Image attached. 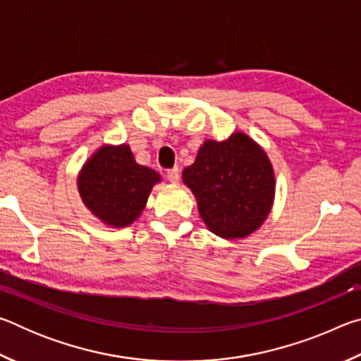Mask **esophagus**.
Masks as SVG:
<instances>
[{
    "instance_id": "34e87169",
    "label": "esophagus",
    "mask_w": 361,
    "mask_h": 361,
    "mask_svg": "<svg viewBox=\"0 0 361 361\" xmlns=\"http://www.w3.org/2000/svg\"><path fill=\"white\" fill-rule=\"evenodd\" d=\"M167 178H169L170 183H178V180H180V170H178V167L170 169L169 172H167Z\"/></svg>"
}]
</instances>
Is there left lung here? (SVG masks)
Instances as JSON below:
<instances>
[{"instance_id":"obj_1","label":"left lung","mask_w":361,"mask_h":361,"mask_svg":"<svg viewBox=\"0 0 361 361\" xmlns=\"http://www.w3.org/2000/svg\"><path fill=\"white\" fill-rule=\"evenodd\" d=\"M183 181L197 199L200 218L213 234L240 239L252 234L271 212L276 178L271 161L252 138L235 132L207 140Z\"/></svg>"}]
</instances>
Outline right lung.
Returning <instances> with one entry per match:
<instances>
[{
  "label": "right lung",
  "mask_w": 361,
  "mask_h": 361,
  "mask_svg": "<svg viewBox=\"0 0 361 361\" xmlns=\"http://www.w3.org/2000/svg\"><path fill=\"white\" fill-rule=\"evenodd\" d=\"M161 175L135 162L129 145L102 146L78 176L84 205L113 228L132 224Z\"/></svg>",
  "instance_id": "add662e5"
}]
</instances>
